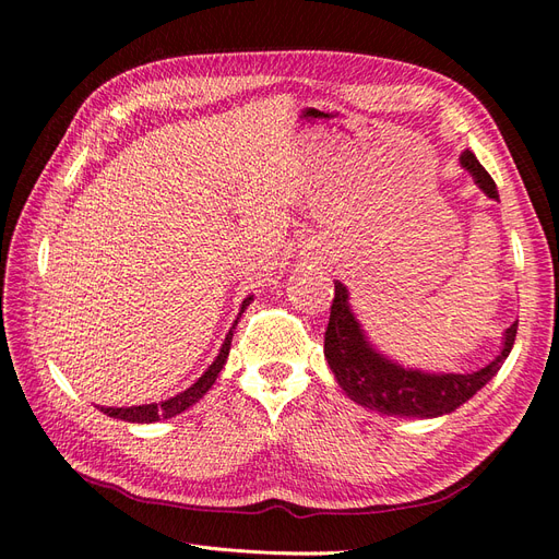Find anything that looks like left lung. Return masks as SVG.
<instances>
[{
    "label": "left lung",
    "mask_w": 559,
    "mask_h": 559,
    "mask_svg": "<svg viewBox=\"0 0 559 559\" xmlns=\"http://www.w3.org/2000/svg\"><path fill=\"white\" fill-rule=\"evenodd\" d=\"M460 163L487 198L499 200L495 179L468 148L460 156ZM515 333L518 321L503 331L497 357L473 373H429V370L401 366L368 341L357 314L352 312L347 286L335 280L324 357L343 392L361 408L389 417L431 419L454 413L499 373L513 349Z\"/></svg>",
    "instance_id": "obj_1"
}]
</instances>
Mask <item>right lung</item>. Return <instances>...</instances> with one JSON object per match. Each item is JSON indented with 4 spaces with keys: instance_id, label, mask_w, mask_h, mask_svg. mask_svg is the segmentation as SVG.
<instances>
[{
    "instance_id": "right-lung-1",
    "label": "right lung",
    "mask_w": 559,
    "mask_h": 559,
    "mask_svg": "<svg viewBox=\"0 0 559 559\" xmlns=\"http://www.w3.org/2000/svg\"><path fill=\"white\" fill-rule=\"evenodd\" d=\"M253 300V296H247L242 300V308L238 312V319L242 317V312L249 308V302ZM238 319L233 321L230 331L226 333V341L222 345V349H218L216 359L212 361V366L202 373L189 389H183V392H179L177 396L167 399V401H160V403H144V405H130V408H105V405H97L99 411H103L105 415L114 417V419H123V421H138V425H151V421H158V419H167V417H175L183 411H189L191 405H195L202 396H205L212 384L216 382L218 373H222V368L226 366V359H228V352H230V341H233V329L238 326Z\"/></svg>"
}]
</instances>
